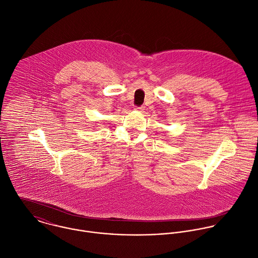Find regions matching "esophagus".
<instances>
[{
    "mask_svg": "<svg viewBox=\"0 0 258 258\" xmlns=\"http://www.w3.org/2000/svg\"><path fill=\"white\" fill-rule=\"evenodd\" d=\"M135 109H137V110H139V111H141V112H142V111H144V110H145V107H144V106H139V107H136Z\"/></svg>",
    "mask_w": 258,
    "mask_h": 258,
    "instance_id": "1",
    "label": "esophagus"
}]
</instances>
